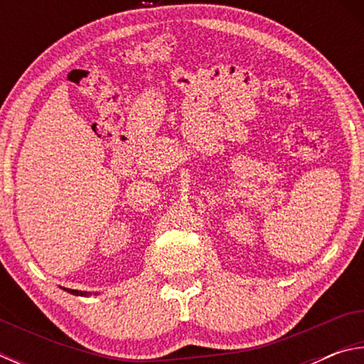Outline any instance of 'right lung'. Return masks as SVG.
Here are the masks:
<instances>
[{
  "label": "right lung",
  "mask_w": 364,
  "mask_h": 364,
  "mask_svg": "<svg viewBox=\"0 0 364 364\" xmlns=\"http://www.w3.org/2000/svg\"><path fill=\"white\" fill-rule=\"evenodd\" d=\"M64 291H67L69 294H73V295H80V297H90L91 292H85V291H75V289H64ZM93 295H97V292H95Z\"/></svg>",
  "instance_id": "add662e5"
}]
</instances>
